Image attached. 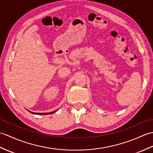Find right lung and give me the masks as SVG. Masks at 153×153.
<instances>
[{
  "instance_id": "obj_1",
  "label": "right lung",
  "mask_w": 153,
  "mask_h": 153,
  "mask_svg": "<svg viewBox=\"0 0 153 153\" xmlns=\"http://www.w3.org/2000/svg\"><path fill=\"white\" fill-rule=\"evenodd\" d=\"M56 111H57V110H56V111H54L50 112V113H34V112H32V111H28L30 112L31 113H33V114H36V115H49V114H53V113H54Z\"/></svg>"
}]
</instances>
